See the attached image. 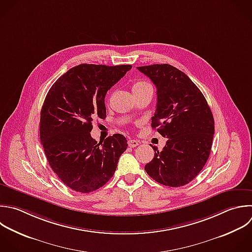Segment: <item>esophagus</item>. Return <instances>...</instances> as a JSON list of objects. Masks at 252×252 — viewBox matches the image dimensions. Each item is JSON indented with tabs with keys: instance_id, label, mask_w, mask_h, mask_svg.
<instances>
[{
	"instance_id": "1",
	"label": "esophagus",
	"mask_w": 252,
	"mask_h": 252,
	"mask_svg": "<svg viewBox=\"0 0 252 252\" xmlns=\"http://www.w3.org/2000/svg\"><path fill=\"white\" fill-rule=\"evenodd\" d=\"M138 145H139V142L136 141V140H129V141H128V146H129L130 148H135V147H137Z\"/></svg>"
}]
</instances>
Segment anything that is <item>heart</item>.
<instances>
[{
	"mask_svg": "<svg viewBox=\"0 0 252 252\" xmlns=\"http://www.w3.org/2000/svg\"><path fill=\"white\" fill-rule=\"evenodd\" d=\"M146 91H153L152 85L146 81H138L135 82L132 86V92L133 94H140Z\"/></svg>",
	"mask_w": 252,
	"mask_h": 252,
	"instance_id": "1",
	"label": "heart"
}]
</instances>
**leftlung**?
Returning <instances> with one entry per match:
<instances>
[{"instance_id":"8db88e82","label":"left lung","mask_w":252,"mask_h":252,"mask_svg":"<svg viewBox=\"0 0 252 252\" xmlns=\"http://www.w3.org/2000/svg\"><path fill=\"white\" fill-rule=\"evenodd\" d=\"M137 69L157 88L152 127L167 138L161 152L153 147L155 157L145 170L162 185L183 186L199 174L210 156L215 133L212 111L196 85L175 67L155 64Z\"/></svg>"}]
</instances>
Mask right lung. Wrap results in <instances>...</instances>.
<instances>
[{"mask_svg":"<svg viewBox=\"0 0 252 252\" xmlns=\"http://www.w3.org/2000/svg\"><path fill=\"white\" fill-rule=\"evenodd\" d=\"M131 65L81 64L61 76L49 90L40 113V141L52 170L71 189L89 193L114 174L127 149L121 134L103 144L92 138L93 120L106 116L107 91Z\"/></svg>","mask_w":252,"mask_h":252,"instance_id":"right-lung-1","label":"right lung"}]
</instances>
